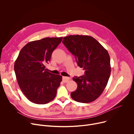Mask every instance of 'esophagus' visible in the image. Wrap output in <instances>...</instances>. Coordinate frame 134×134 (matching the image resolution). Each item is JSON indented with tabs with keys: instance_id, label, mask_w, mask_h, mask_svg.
Masks as SVG:
<instances>
[{
	"instance_id": "obj_1",
	"label": "esophagus",
	"mask_w": 134,
	"mask_h": 134,
	"mask_svg": "<svg viewBox=\"0 0 134 134\" xmlns=\"http://www.w3.org/2000/svg\"><path fill=\"white\" fill-rule=\"evenodd\" d=\"M70 77H63V81L64 83H67L68 82H69L70 80Z\"/></svg>"
}]
</instances>
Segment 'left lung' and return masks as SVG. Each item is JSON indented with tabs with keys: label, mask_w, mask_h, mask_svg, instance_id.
<instances>
[{
	"label": "left lung",
	"mask_w": 134,
	"mask_h": 134,
	"mask_svg": "<svg viewBox=\"0 0 134 134\" xmlns=\"http://www.w3.org/2000/svg\"><path fill=\"white\" fill-rule=\"evenodd\" d=\"M63 44L74 55L85 74L72 79L77 87L71 93L75 101L90 103L98 98L105 89L111 73L110 58L107 50L94 38L88 35H69Z\"/></svg>",
	"instance_id": "left-lung-1"
}]
</instances>
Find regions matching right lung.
I'll return each instance as SVG.
<instances>
[{
    "label": "right lung",
    "mask_w": 134,
    "mask_h": 134,
    "mask_svg": "<svg viewBox=\"0 0 134 134\" xmlns=\"http://www.w3.org/2000/svg\"><path fill=\"white\" fill-rule=\"evenodd\" d=\"M62 39L46 37L30 42L19 53L14 64L16 79L25 96L33 103L47 104L55 97L62 76L46 71L45 65Z\"/></svg>",
    "instance_id": "1"
}]
</instances>
